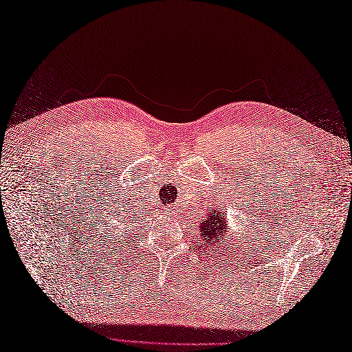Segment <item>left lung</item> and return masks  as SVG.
Listing matches in <instances>:
<instances>
[{
	"instance_id": "1",
	"label": "left lung",
	"mask_w": 352,
	"mask_h": 352,
	"mask_svg": "<svg viewBox=\"0 0 352 352\" xmlns=\"http://www.w3.org/2000/svg\"><path fill=\"white\" fill-rule=\"evenodd\" d=\"M203 223H201V236H203V241L206 243H216L221 242V237L223 236V231H227L223 223H226V210L223 212H214V210H208V218L201 219Z\"/></svg>"
}]
</instances>
